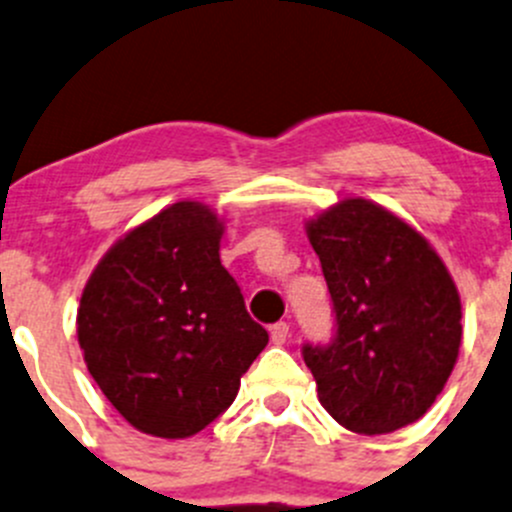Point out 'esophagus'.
<instances>
[{
    "instance_id": "esophagus-1",
    "label": "esophagus",
    "mask_w": 512,
    "mask_h": 512,
    "mask_svg": "<svg viewBox=\"0 0 512 512\" xmlns=\"http://www.w3.org/2000/svg\"><path fill=\"white\" fill-rule=\"evenodd\" d=\"M270 337H272V344H285L287 339H289V324L287 322L272 324Z\"/></svg>"
}]
</instances>
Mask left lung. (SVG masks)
I'll list each match as a JSON object with an SVG mask.
<instances>
[{"label":"left lung","mask_w":512,"mask_h":512,"mask_svg":"<svg viewBox=\"0 0 512 512\" xmlns=\"http://www.w3.org/2000/svg\"><path fill=\"white\" fill-rule=\"evenodd\" d=\"M332 294L334 337L307 342L304 364L334 421L391 433L431 409L461 347V299L426 237L352 198L307 225Z\"/></svg>","instance_id":"obj_1"}]
</instances>
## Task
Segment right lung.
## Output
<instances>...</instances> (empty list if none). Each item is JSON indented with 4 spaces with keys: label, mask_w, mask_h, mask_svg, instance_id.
Returning <instances> with one entry per match:
<instances>
[{
    "label": "right lung",
    "mask_w": 512,
    "mask_h": 512,
    "mask_svg": "<svg viewBox=\"0 0 512 512\" xmlns=\"http://www.w3.org/2000/svg\"><path fill=\"white\" fill-rule=\"evenodd\" d=\"M220 235L205 205H170L118 240L81 294L86 366L151 436L188 438L225 414L270 339L220 262Z\"/></svg>",
    "instance_id": "obj_1"
}]
</instances>
